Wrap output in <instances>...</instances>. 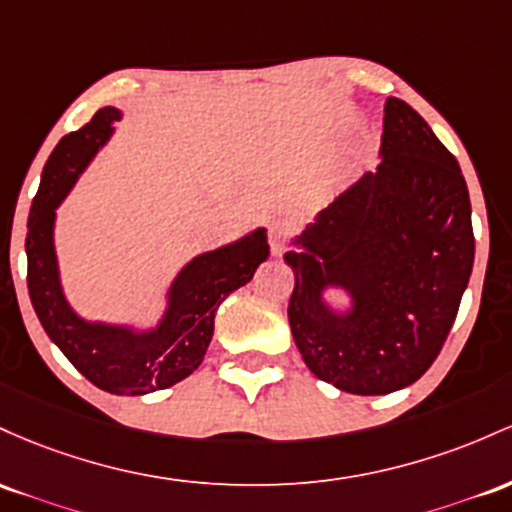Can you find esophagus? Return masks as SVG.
Listing matches in <instances>:
<instances>
[{
    "instance_id": "34e87169",
    "label": "esophagus",
    "mask_w": 512,
    "mask_h": 512,
    "mask_svg": "<svg viewBox=\"0 0 512 512\" xmlns=\"http://www.w3.org/2000/svg\"><path fill=\"white\" fill-rule=\"evenodd\" d=\"M287 234H290V229H287L285 222H273L271 232H268V239H271V251H273V256H280V254H283V251H285Z\"/></svg>"
}]
</instances>
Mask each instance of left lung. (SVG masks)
Returning a JSON list of instances; mask_svg holds the SVG:
<instances>
[{"mask_svg": "<svg viewBox=\"0 0 512 512\" xmlns=\"http://www.w3.org/2000/svg\"><path fill=\"white\" fill-rule=\"evenodd\" d=\"M287 319L304 363L350 394L409 387L438 358L474 266L472 203L450 152L406 101L384 103L382 164L295 239ZM326 286L354 300L323 302Z\"/></svg>", "mask_w": 512, "mask_h": 512, "instance_id": "obj_1", "label": "left lung"}]
</instances>
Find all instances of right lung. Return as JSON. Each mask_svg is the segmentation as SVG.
Masks as SVG:
<instances>
[{
  "label": "right lung",
  "mask_w": 512,
  "mask_h": 512,
  "mask_svg": "<svg viewBox=\"0 0 512 512\" xmlns=\"http://www.w3.org/2000/svg\"><path fill=\"white\" fill-rule=\"evenodd\" d=\"M118 118V108H101L84 128L62 137L50 154L28 215L26 280L45 333L86 380L103 392L137 396L171 387L198 370L212 341L217 307L229 292L254 278L271 246L266 229H256L234 244L193 258L171 285L162 324L152 331L135 333L77 317L62 295L57 273L55 208L111 137Z\"/></svg>",
  "instance_id": "obj_1"
}]
</instances>
